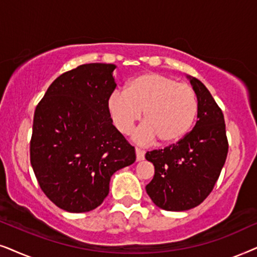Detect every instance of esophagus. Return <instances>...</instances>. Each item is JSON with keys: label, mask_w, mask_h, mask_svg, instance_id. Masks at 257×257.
I'll use <instances>...</instances> for the list:
<instances>
[{"label": "esophagus", "mask_w": 257, "mask_h": 257, "mask_svg": "<svg viewBox=\"0 0 257 257\" xmlns=\"http://www.w3.org/2000/svg\"><path fill=\"white\" fill-rule=\"evenodd\" d=\"M135 152H136V160H138V161L145 160V154H146L145 150H142V149H140V148H136Z\"/></svg>", "instance_id": "34e87169"}]
</instances>
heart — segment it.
<instances>
[{
	"label": "heart",
	"mask_w": 257,
	"mask_h": 257,
	"mask_svg": "<svg viewBox=\"0 0 257 257\" xmlns=\"http://www.w3.org/2000/svg\"><path fill=\"white\" fill-rule=\"evenodd\" d=\"M116 128L129 134L145 111L146 123L135 133L140 143L157 138L162 143H176L193 128L198 111L197 97L189 84L159 73H145L132 78L125 91H114L107 101Z\"/></svg>",
	"instance_id": "heart-1"
}]
</instances>
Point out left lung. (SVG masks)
Here are the masks:
<instances>
[{
  "label": "left lung",
  "mask_w": 257,
  "mask_h": 257,
  "mask_svg": "<svg viewBox=\"0 0 257 257\" xmlns=\"http://www.w3.org/2000/svg\"><path fill=\"white\" fill-rule=\"evenodd\" d=\"M197 97V121L175 145L146 154L155 175L147 194L161 209L183 211L197 207L211 193L228 154L223 112L209 90L188 76Z\"/></svg>",
  "instance_id": "1"
}]
</instances>
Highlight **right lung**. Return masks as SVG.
Listing matches in <instances>:
<instances>
[{
  "mask_svg": "<svg viewBox=\"0 0 257 257\" xmlns=\"http://www.w3.org/2000/svg\"><path fill=\"white\" fill-rule=\"evenodd\" d=\"M115 68L89 63L60 75L34 114L33 170L47 197L69 213L97 208L108 196L112 174L136 160L107 108Z\"/></svg>",
  "mask_w": 257,
  "mask_h": 257,
  "instance_id": "obj_1",
  "label": "right lung"
}]
</instances>
